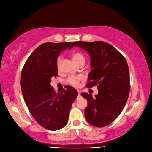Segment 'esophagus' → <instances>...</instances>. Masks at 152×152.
<instances>
[{
    "label": "esophagus",
    "instance_id": "esophagus-1",
    "mask_svg": "<svg viewBox=\"0 0 152 152\" xmlns=\"http://www.w3.org/2000/svg\"><path fill=\"white\" fill-rule=\"evenodd\" d=\"M80 93H81V91L78 90V96H80Z\"/></svg>",
    "mask_w": 152,
    "mask_h": 152
}]
</instances>
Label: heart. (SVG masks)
Wrapping results in <instances>:
<instances>
[{"mask_svg": "<svg viewBox=\"0 0 152 152\" xmlns=\"http://www.w3.org/2000/svg\"><path fill=\"white\" fill-rule=\"evenodd\" d=\"M85 56L81 53H75L72 55V60H73L74 63L76 64H78L79 62L82 61H85ZM61 57L59 56L56 60V67L57 69H60V66H61ZM83 80V77L82 76H73L69 77L67 79V83L69 85H71L74 86H78L80 82Z\"/></svg>", "mask_w": 152, "mask_h": 152, "instance_id": "heart-1", "label": "heart"}]
</instances>
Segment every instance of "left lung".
Returning a JSON list of instances; mask_svg holds the SVG:
<instances>
[{"label": "left lung", "mask_w": 152, "mask_h": 152, "mask_svg": "<svg viewBox=\"0 0 152 152\" xmlns=\"http://www.w3.org/2000/svg\"><path fill=\"white\" fill-rule=\"evenodd\" d=\"M78 47L88 53L91 71L87 87L97 85L98 94L81 96L87 100L86 120L97 127L107 126L118 116L126 105L130 91L129 69L126 59L118 50L103 41L72 43L68 49Z\"/></svg>", "instance_id": "8db88e82"}]
</instances>
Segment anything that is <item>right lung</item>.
<instances>
[{"mask_svg": "<svg viewBox=\"0 0 152 152\" xmlns=\"http://www.w3.org/2000/svg\"><path fill=\"white\" fill-rule=\"evenodd\" d=\"M71 43L40 45L28 57L21 72V88L26 105L36 121L50 131L66 126L72 103L78 96L72 86L57 93L50 86L51 78L58 76L57 58Z\"/></svg>", "mask_w": 152, "mask_h": 152, "instance_id": "obj_1", "label": "right lung"}]
</instances>
